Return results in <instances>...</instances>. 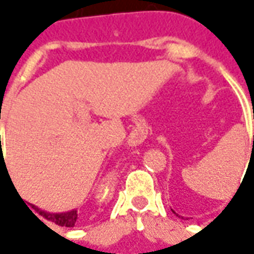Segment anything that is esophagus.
<instances>
[{
	"mask_svg": "<svg viewBox=\"0 0 254 254\" xmlns=\"http://www.w3.org/2000/svg\"><path fill=\"white\" fill-rule=\"evenodd\" d=\"M134 143H136V138H134V137H133V136H132V137L129 138V144L132 145V144H134Z\"/></svg>",
	"mask_w": 254,
	"mask_h": 254,
	"instance_id": "1",
	"label": "esophagus"
}]
</instances>
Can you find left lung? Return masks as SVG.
<instances>
[{"label":"left lung","instance_id":"left-lung-1","mask_svg":"<svg viewBox=\"0 0 254 254\" xmlns=\"http://www.w3.org/2000/svg\"><path fill=\"white\" fill-rule=\"evenodd\" d=\"M171 211H173V209H171ZM173 212H174V213H176V215H177V216H180V218H181V219H184V216H181V215H178V213H177V212H176V211H173Z\"/></svg>","mask_w":254,"mask_h":254}]
</instances>
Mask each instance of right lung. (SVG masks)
Masks as SVG:
<instances>
[{
  "label": "right lung",
  "mask_w": 254,
  "mask_h": 254,
  "mask_svg": "<svg viewBox=\"0 0 254 254\" xmlns=\"http://www.w3.org/2000/svg\"><path fill=\"white\" fill-rule=\"evenodd\" d=\"M34 209H36L39 215H42L43 218L50 220L53 223L58 224V226H63V227H74L76 220H77V211L72 209V211H67V212H60V213H53L43 211L41 208H38L36 205H32ZM31 211V209H30ZM32 212V211H31Z\"/></svg>",
  "instance_id": "right-lung-1"
}]
</instances>
